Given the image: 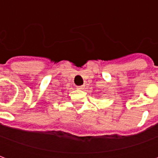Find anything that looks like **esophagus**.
I'll use <instances>...</instances> for the list:
<instances>
[{"label": "esophagus", "instance_id": "34e87169", "mask_svg": "<svg viewBox=\"0 0 158 158\" xmlns=\"http://www.w3.org/2000/svg\"><path fill=\"white\" fill-rule=\"evenodd\" d=\"M77 89H84V86H77Z\"/></svg>", "mask_w": 158, "mask_h": 158}]
</instances>
